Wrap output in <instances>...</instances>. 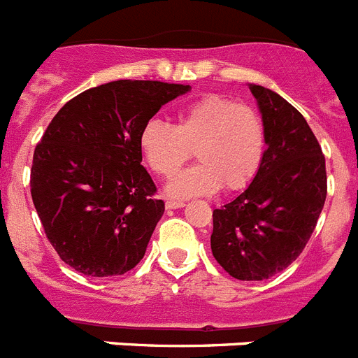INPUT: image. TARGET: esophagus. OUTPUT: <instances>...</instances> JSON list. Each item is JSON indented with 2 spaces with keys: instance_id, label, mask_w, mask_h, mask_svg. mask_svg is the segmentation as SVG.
<instances>
[{
  "instance_id": "34e87169",
  "label": "esophagus",
  "mask_w": 358,
  "mask_h": 358,
  "mask_svg": "<svg viewBox=\"0 0 358 358\" xmlns=\"http://www.w3.org/2000/svg\"><path fill=\"white\" fill-rule=\"evenodd\" d=\"M164 206H166V210H179V208H185V202L172 201V199H170V201H166V204H164Z\"/></svg>"
}]
</instances>
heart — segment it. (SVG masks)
<instances>
[{
  "instance_id": "obj_1",
  "label": "heart",
  "mask_w": 358,
  "mask_h": 358,
  "mask_svg": "<svg viewBox=\"0 0 358 358\" xmlns=\"http://www.w3.org/2000/svg\"><path fill=\"white\" fill-rule=\"evenodd\" d=\"M140 147L152 172L172 177L192 157L199 163L173 179V197L210 195L220 186L245 188L260 170L267 148V129L251 106L222 94H204L179 107L176 127L161 120L145 123Z\"/></svg>"
}]
</instances>
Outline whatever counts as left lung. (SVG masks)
Wrapping results in <instances>:
<instances>
[{
  "label": "left lung",
  "instance_id": "1",
  "mask_svg": "<svg viewBox=\"0 0 358 358\" xmlns=\"http://www.w3.org/2000/svg\"><path fill=\"white\" fill-rule=\"evenodd\" d=\"M267 129L260 170L213 211L211 252L229 276L268 280L301 255L327 199V163L306 120L285 98L249 84Z\"/></svg>",
  "mask_w": 358,
  "mask_h": 358
}]
</instances>
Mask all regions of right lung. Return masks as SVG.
Returning <instances> with one entry per match:
<instances>
[{
    "label": "right lung",
    "mask_w": 358,
    "mask_h": 358,
    "mask_svg": "<svg viewBox=\"0 0 358 358\" xmlns=\"http://www.w3.org/2000/svg\"><path fill=\"white\" fill-rule=\"evenodd\" d=\"M189 85L115 80L62 107L34 152L31 201L61 260L93 278L122 276L145 256L164 213L141 164L145 123Z\"/></svg>",
    "instance_id": "obj_1"
}]
</instances>
